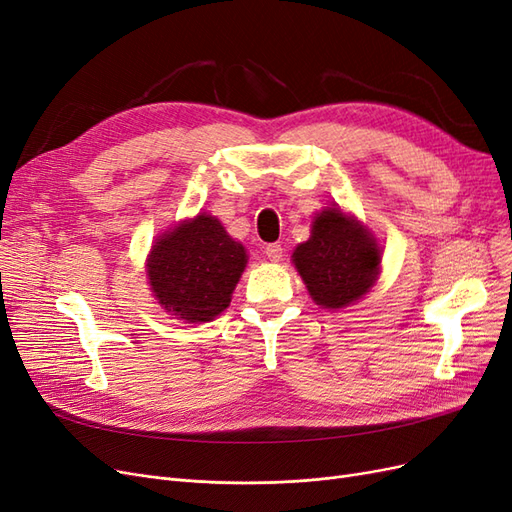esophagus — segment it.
I'll list each match as a JSON object with an SVG mask.
<instances>
[{
  "instance_id": "obj_1",
  "label": "esophagus",
  "mask_w": 512,
  "mask_h": 512,
  "mask_svg": "<svg viewBox=\"0 0 512 512\" xmlns=\"http://www.w3.org/2000/svg\"><path fill=\"white\" fill-rule=\"evenodd\" d=\"M265 254H267V258H269V260H273V262H280V260H282V254H284V250H282V245H280V243H269V245L265 247Z\"/></svg>"
}]
</instances>
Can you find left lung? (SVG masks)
Returning a JSON list of instances; mask_svg holds the SVG:
<instances>
[{
    "instance_id": "obj_1",
    "label": "left lung",
    "mask_w": 512,
    "mask_h": 512,
    "mask_svg": "<svg viewBox=\"0 0 512 512\" xmlns=\"http://www.w3.org/2000/svg\"><path fill=\"white\" fill-rule=\"evenodd\" d=\"M292 262L316 305L342 309L376 284L382 252L374 235L339 207L316 213L312 237L299 243Z\"/></svg>"
}]
</instances>
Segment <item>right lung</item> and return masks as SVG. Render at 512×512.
<instances>
[{
	"label": "right lung",
	"instance_id": "1",
	"mask_svg": "<svg viewBox=\"0 0 512 512\" xmlns=\"http://www.w3.org/2000/svg\"><path fill=\"white\" fill-rule=\"evenodd\" d=\"M247 265L245 247L218 218L200 213L153 243L147 277L153 297L185 322H209L230 305Z\"/></svg>",
	"mask_w": 512,
	"mask_h": 512
}]
</instances>
